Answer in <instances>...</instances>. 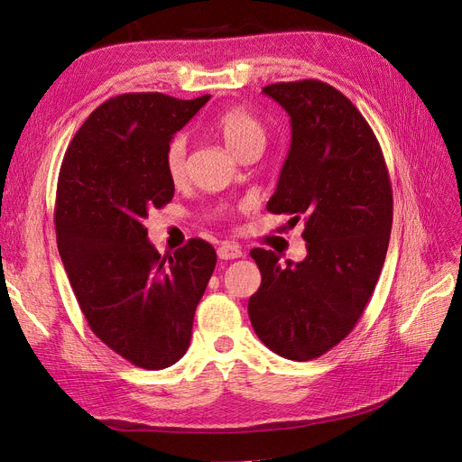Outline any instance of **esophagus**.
Instances as JSON below:
<instances>
[{
  "label": "esophagus",
  "mask_w": 462,
  "mask_h": 462,
  "mask_svg": "<svg viewBox=\"0 0 462 462\" xmlns=\"http://www.w3.org/2000/svg\"><path fill=\"white\" fill-rule=\"evenodd\" d=\"M243 256V250L238 248L236 245H231V243H224L219 248H217V258L219 260H236Z\"/></svg>",
  "instance_id": "1"
}]
</instances>
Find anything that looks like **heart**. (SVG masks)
<instances>
[{
  "mask_svg": "<svg viewBox=\"0 0 462 462\" xmlns=\"http://www.w3.org/2000/svg\"><path fill=\"white\" fill-rule=\"evenodd\" d=\"M214 130L235 156H241L250 147H262L265 141L263 124L243 106L226 108L216 118ZM185 158L187 139L183 134H176L168 141L164 151V170L173 183H180L185 178Z\"/></svg>",
  "mask_w": 462,
  "mask_h": 462,
  "instance_id": "1",
  "label": "heart"
}]
</instances>
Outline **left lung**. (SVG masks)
<instances>
[{
    "label": "left lung",
    "mask_w": 462,
    "mask_h": 462,
    "mask_svg": "<svg viewBox=\"0 0 462 462\" xmlns=\"http://www.w3.org/2000/svg\"><path fill=\"white\" fill-rule=\"evenodd\" d=\"M291 116L292 139L272 214L306 219L308 256L286 260L254 248L262 284L248 300L258 338L292 361L327 354L354 330L386 260L392 183L371 125L344 93L319 79L265 86Z\"/></svg>",
    "instance_id": "1"
}]
</instances>
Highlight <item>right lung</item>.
<instances>
[{"label":"right lung","mask_w":462,"mask_h":462,"mask_svg":"<svg viewBox=\"0 0 462 462\" xmlns=\"http://www.w3.org/2000/svg\"><path fill=\"white\" fill-rule=\"evenodd\" d=\"M164 93H124L89 115L62 158L55 231L89 328L135 367L180 361L193 334L216 250L202 238L158 254L143 219L173 199L164 151L208 103Z\"/></svg>","instance_id":"right-lung-1"}]
</instances>
